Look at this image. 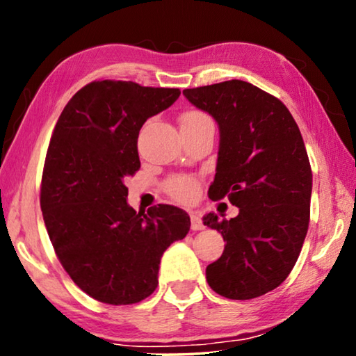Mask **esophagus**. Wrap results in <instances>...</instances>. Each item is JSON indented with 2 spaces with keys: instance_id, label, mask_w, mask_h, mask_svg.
<instances>
[{
  "instance_id": "obj_1",
  "label": "esophagus",
  "mask_w": 356,
  "mask_h": 356,
  "mask_svg": "<svg viewBox=\"0 0 356 356\" xmlns=\"http://www.w3.org/2000/svg\"><path fill=\"white\" fill-rule=\"evenodd\" d=\"M191 229H193V231H202V229H204L201 216L197 213H191Z\"/></svg>"
}]
</instances>
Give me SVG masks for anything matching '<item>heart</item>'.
<instances>
[{"instance_id": "b5f03b06", "label": "heart", "mask_w": 356, "mask_h": 356, "mask_svg": "<svg viewBox=\"0 0 356 356\" xmlns=\"http://www.w3.org/2000/svg\"><path fill=\"white\" fill-rule=\"evenodd\" d=\"M207 122H212V119H210L206 113L196 110L186 111L185 114H182V118H180V127H193V125ZM166 190L172 197H176L179 201H190L196 195L197 184L190 177H172L166 182Z\"/></svg>"}]
</instances>
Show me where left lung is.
<instances>
[{
    "instance_id": "8db88e82",
    "label": "left lung",
    "mask_w": 356,
    "mask_h": 356,
    "mask_svg": "<svg viewBox=\"0 0 356 356\" xmlns=\"http://www.w3.org/2000/svg\"><path fill=\"white\" fill-rule=\"evenodd\" d=\"M184 95L220 129L209 197L238 207L236 218H202L226 242L207 265V282L231 300L261 297L292 272L308 232L312 172L303 138L286 105L251 83L229 80Z\"/></svg>"
}]
</instances>
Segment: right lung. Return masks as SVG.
I'll list each match as a JSON object with an SVG mask.
<instances>
[{
  "instance_id": "1",
  "label": "right lung",
  "mask_w": 356,
  "mask_h": 356,
  "mask_svg": "<svg viewBox=\"0 0 356 356\" xmlns=\"http://www.w3.org/2000/svg\"><path fill=\"white\" fill-rule=\"evenodd\" d=\"M179 95L174 88L92 81L69 100L53 130L40 185L44 222L72 281L102 303L147 298L163 252L190 231V216L179 207L135 212L124 184L141 166L143 124Z\"/></svg>"
}]
</instances>
